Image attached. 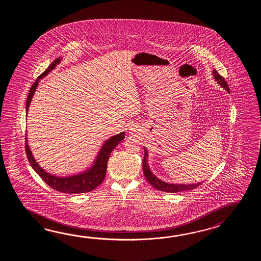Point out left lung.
I'll return each instance as SVG.
<instances>
[{
    "instance_id": "1",
    "label": "left lung",
    "mask_w": 261,
    "mask_h": 261,
    "mask_svg": "<svg viewBox=\"0 0 261 261\" xmlns=\"http://www.w3.org/2000/svg\"><path fill=\"white\" fill-rule=\"evenodd\" d=\"M213 74H214V78L216 79L217 83L219 84L221 87L227 90V92H229V89L227 86V82L225 81V79L223 76H221L218 72L214 70L213 71ZM147 150L144 148V156L143 160V169H144V176L146 178V180L149 182L151 186H153L155 189L161 191H165V192H170V193H176V192H181V191H185V190H192V189H196L200 186L201 183L197 184H189V185H180V184H169L161 181V179L156 177L155 175L153 174V172L150 171L148 163H147Z\"/></svg>"
}]
</instances>
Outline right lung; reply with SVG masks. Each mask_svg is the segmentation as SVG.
Instances as JSON below:
<instances>
[{
    "mask_svg": "<svg viewBox=\"0 0 261 261\" xmlns=\"http://www.w3.org/2000/svg\"><path fill=\"white\" fill-rule=\"evenodd\" d=\"M61 58L56 59L55 61L50 64L49 67L35 80V82L29 92L27 103H26V114L28 113L29 107H30L31 101L34 97L36 88L38 86L40 79L44 77L48 72H51L57 66V64H59L61 62ZM124 138H125L124 132L112 136L111 138L108 139L106 143L102 144L93 165L90 167L89 170L81 172V173L74 174L72 176H66V177H61V176H56L53 174H50L49 172H45L42 167H40L38 162H36V161L34 160L32 151L29 147L27 137L25 138L26 139L25 140V149H26V154L28 156L29 161H30L32 167L34 168V171L38 173L40 177L42 178L44 180V182L47 184L50 188L55 189L57 191L62 192V193L79 194V193L89 192L102 183L103 179L106 177L107 162L109 160L110 154H111L112 151L115 149V147L117 146V144L123 141Z\"/></svg>",
    "mask_w": 261,
    "mask_h": 261,
    "instance_id": "1",
    "label": "right lung"
}]
</instances>
